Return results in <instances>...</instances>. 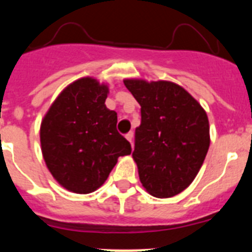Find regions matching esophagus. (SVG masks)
I'll return each mask as SVG.
<instances>
[{
  "instance_id": "34e87169",
  "label": "esophagus",
  "mask_w": 252,
  "mask_h": 252,
  "mask_svg": "<svg viewBox=\"0 0 252 252\" xmlns=\"http://www.w3.org/2000/svg\"><path fill=\"white\" fill-rule=\"evenodd\" d=\"M126 139L128 140V141L131 142V145H132V140H133V132H128V133H126Z\"/></svg>"
}]
</instances>
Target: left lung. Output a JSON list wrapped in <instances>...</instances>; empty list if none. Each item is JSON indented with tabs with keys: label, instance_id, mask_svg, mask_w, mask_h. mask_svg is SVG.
Listing matches in <instances>:
<instances>
[{
	"label": "left lung",
	"instance_id": "obj_1",
	"mask_svg": "<svg viewBox=\"0 0 252 252\" xmlns=\"http://www.w3.org/2000/svg\"><path fill=\"white\" fill-rule=\"evenodd\" d=\"M124 83L141 106L132 153L140 182L154 197H174L192 183L204 161L209 148L207 113L171 82Z\"/></svg>",
	"mask_w": 252,
	"mask_h": 252
}]
</instances>
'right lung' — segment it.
Wrapping results in <instances>:
<instances>
[{"instance_id": "right-lung-1", "label": "right lung", "mask_w": 252, "mask_h": 252, "mask_svg": "<svg viewBox=\"0 0 252 252\" xmlns=\"http://www.w3.org/2000/svg\"><path fill=\"white\" fill-rule=\"evenodd\" d=\"M108 88L93 78L69 84L58 95L40 128L46 166L70 192L87 194L106 182L131 145L117 131V113L104 104Z\"/></svg>"}]
</instances>
